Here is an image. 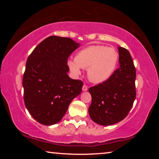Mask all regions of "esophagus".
<instances>
[{
  "mask_svg": "<svg viewBox=\"0 0 159 159\" xmlns=\"http://www.w3.org/2000/svg\"><path fill=\"white\" fill-rule=\"evenodd\" d=\"M82 90H83V91H87V90H88V87H87V85H83V88H82Z\"/></svg>",
  "mask_w": 159,
  "mask_h": 159,
  "instance_id": "34e87169",
  "label": "esophagus"
}]
</instances>
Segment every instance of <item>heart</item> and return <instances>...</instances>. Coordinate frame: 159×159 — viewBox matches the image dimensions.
Returning <instances> with one entry per match:
<instances>
[{
    "mask_svg": "<svg viewBox=\"0 0 159 159\" xmlns=\"http://www.w3.org/2000/svg\"><path fill=\"white\" fill-rule=\"evenodd\" d=\"M118 55L111 48L104 45H91L80 50L75 60L67 64L75 76L81 74L80 68L88 69V76L91 82L100 83L108 80L116 68Z\"/></svg>",
    "mask_w": 159,
    "mask_h": 159,
    "instance_id": "1",
    "label": "heart"
}]
</instances>
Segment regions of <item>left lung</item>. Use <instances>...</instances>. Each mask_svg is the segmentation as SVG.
<instances>
[{
  "instance_id": "left-lung-1",
  "label": "left lung",
  "mask_w": 159,
  "mask_h": 159,
  "mask_svg": "<svg viewBox=\"0 0 159 159\" xmlns=\"http://www.w3.org/2000/svg\"><path fill=\"white\" fill-rule=\"evenodd\" d=\"M120 67L108 80L89 88L92 102L90 118L102 125H110L127 116L136 98V70L129 51L118 47Z\"/></svg>"
}]
</instances>
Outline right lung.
<instances>
[{"mask_svg": "<svg viewBox=\"0 0 159 159\" xmlns=\"http://www.w3.org/2000/svg\"><path fill=\"white\" fill-rule=\"evenodd\" d=\"M79 43L52 36L37 45L26 60L22 85L29 112L43 125L60 122L74 98L81 93L82 80L69 78L67 61Z\"/></svg>", "mask_w": 159, "mask_h": 159, "instance_id": "add662e5", "label": "right lung"}]
</instances>
